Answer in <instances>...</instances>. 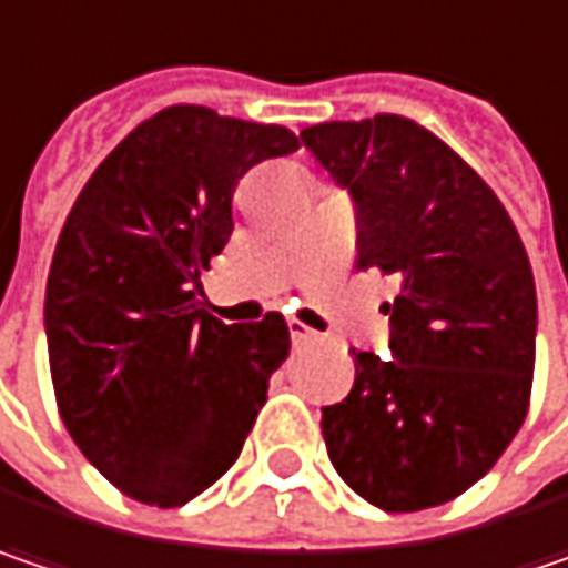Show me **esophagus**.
<instances>
[{
  "label": "esophagus",
  "mask_w": 568,
  "mask_h": 568,
  "mask_svg": "<svg viewBox=\"0 0 568 568\" xmlns=\"http://www.w3.org/2000/svg\"><path fill=\"white\" fill-rule=\"evenodd\" d=\"M287 329H291V343L294 345H306L316 339V333H313L310 326H304L301 320H291V323H287Z\"/></svg>",
  "instance_id": "obj_1"
}]
</instances>
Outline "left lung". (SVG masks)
Here are the masks:
<instances>
[{
    "mask_svg": "<svg viewBox=\"0 0 568 568\" xmlns=\"http://www.w3.org/2000/svg\"><path fill=\"white\" fill-rule=\"evenodd\" d=\"M358 213V267L400 277L390 358L355 352L348 397L323 407L343 481L382 510L459 498L527 417L537 287L495 190L404 115L301 132Z\"/></svg>",
    "mask_w": 568,
    "mask_h": 568,
    "instance_id": "left-lung-1",
    "label": "left lung"
}]
</instances>
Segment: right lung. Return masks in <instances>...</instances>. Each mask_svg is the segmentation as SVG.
Listing matches in <instances>:
<instances>
[{"label": "right lung", "mask_w": 568, "mask_h": 568, "mask_svg": "<svg viewBox=\"0 0 568 568\" xmlns=\"http://www.w3.org/2000/svg\"><path fill=\"white\" fill-rule=\"evenodd\" d=\"M297 148L284 125L168 105L109 151L63 223L44 294L58 410L142 505H186L232 468L291 352L281 313H206L200 274L232 235L242 174Z\"/></svg>", "instance_id": "add662e5"}]
</instances>
